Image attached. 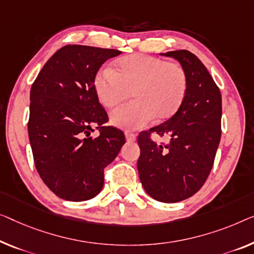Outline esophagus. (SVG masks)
<instances>
[{"label":"esophagus","instance_id":"obj_1","mask_svg":"<svg viewBox=\"0 0 254 254\" xmlns=\"http://www.w3.org/2000/svg\"><path fill=\"white\" fill-rule=\"evenodd\" d=\"M126 138H127V141L132 142V141H134V140H135V134L131 133V132H127Z\"/></svg>","mask_w":254,"mask_h":254}]
</instances>
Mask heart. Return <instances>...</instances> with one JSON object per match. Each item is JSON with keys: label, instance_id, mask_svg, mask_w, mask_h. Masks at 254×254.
Returning a JSON list of instances; mask_svg holds the SVG:
<instances>
[{"label": "heart", "instance_id": "obj_1", "mask_svg": "<svg viewBox=\"0 0 254 254\" xmlns=\"http://www.w3.org/2000/svg\"><path fill=\"white\" fill-rule=\"evenodd\" d=\"M98 99L113 108L132 94L133 101L121 106L111 115L115 127L135 130L151 120H168L184 104L188 91V75L176 62L135 54L119 60L115 70L101 68L93 78Z\"/></svg>", "mask_w": 254, "mask_h": 254}]
</instances>
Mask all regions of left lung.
<instances>
[{"mask_svg": "<svg viewBox=\"0 0 254 254\" xmlns=\"http://www.w3.org/2000/svg\"><path fill=\"white\" fill-rule=\"evenodd\" d=\"M163 55V54H162ZM181 64L188 75L184 104L168 121L140 132L138 172L151 197L176 203L196 194L209 177L221 137V93L206 67L187 50L164 54ZM168 135V144L150 138Z\"/></svg>", "mask_w": 254, "mask_h": 254, "instance_id": "left-lung-1", "label": "left lung"}]
</instances>
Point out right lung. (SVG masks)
I'll list each match as a JSON object with an SVG mask.
<instances>
[{"label":"right lung","instance_id":"1","mask_svg":"<svg viewBox=\"0 0 254 254\" xmlns=\"http://www.w3.org/2000/svg\"><path fill=\"white\" fill-rule=\"evenodd\" d=\"M115 49L68 44L45 63L30 89L28 137L41 179L58 197L81 202L104 186V170L115 160L126 135L105 126L93 78ZM98 129L100 135L90 137Z\"/></svg>","mask_w":254,"mask_h":254}]
</instances>
